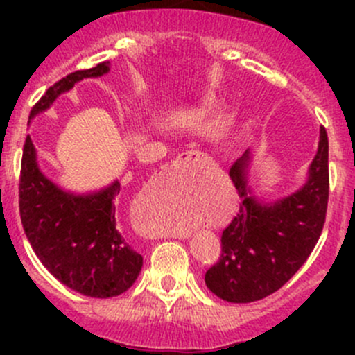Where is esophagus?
Masks as SVG:
<instances>
[{"mask_svg":"<svg viewBox=\"0 0 355 355\" xmlns=\"http://www.w3.org/2000/svg\"><path fill=\"white\" fill-rule=\"evenodd\" d=\"M185 164H194V166H211V164H214V161L211 159L209 156H206L204 153L200 151H185L182 153V155H178L177 159L173 161V166L180 168V166H185ZM175 239H189L191 237V230H184V232H178V234L173 235Z\"/></svg>","mask_w":355,"mask_h":355,"instance_id":"esophagus-1","label":"esophagus"}]
</instances>
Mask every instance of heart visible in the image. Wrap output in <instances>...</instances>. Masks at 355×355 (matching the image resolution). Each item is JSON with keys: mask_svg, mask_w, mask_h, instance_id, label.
I'll use <instances>...</instances> for the list:
<instances>
[{"mask_svg": "<svg viewBox=\"0 0 355 355\" xmlns=\"http://www.w3.org/2000/svg\"><path fill=\"white\" fill-rule=\"evenodd\" d=\"M211 110V101H200L196 108V114H204ZM192 225H196V216H192L187 211V207H182V209H171L168 213V216L164 218L161 223L156 225V228L159 232H178L185 230V228H191Z\"/></svg>", "mask_w": 355, "mask_h": 355, "instance_id": "heart-1", "label": "heart"}]
</instances>
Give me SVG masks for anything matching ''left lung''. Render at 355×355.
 <instances>
[{
	"mask_svg": "<svg viewBox=\"0 0 355 355\" xmlns=\"http://www.w3.org/2000/svg\"><path fill=\"white\" fill-rule=\"evenodd\" d=\"M250 149L230 168L241 209L221 235V257L206 271V287L227 302L264 299L284 287L313 252L327 216L328 135L321 127L306 182L292 194L264 200L250 185Z\"/></svg>",
	"mask_w": 355,
	"mask_h": 355,
	"instance_id": "obj_1",
	"label": "left lung"
}]
</instances>
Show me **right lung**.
I'll return each mask as SVG.
<instances>
[{"label":"right lung","instance_id":"right-lung-1","mask_svg":"<svg viewBox=\"0 0 355 355\" xmlns=\"http://www.w3.org/2000/svg\"><path fill=\"white\" fill-rule=\"evenodd\" d=\"M110 62L67 75L46 91L28 125L84 78L110 71ZM120 182L89 192L63 189L42 171L27 135L20 173V218L27 241L46 270L68 288L94 299H110L134 285L142 256L132 249L116 225Z\"/></svg>","mask_w":355,"mask_h":355}]
</instances>
